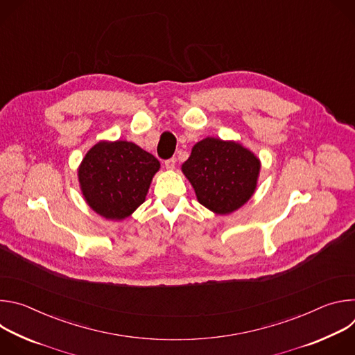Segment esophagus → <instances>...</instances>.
I'll return each instance as SVG.
<instances>
[{"label":"esophagus","instance_id":"34e87169","mask_svg":"<svg viewBox=\"0 0 355 355\" xmlns=\"http://www.w3.org/2000/svg\"><path fill=\"white\" fill-rule=\"evenodd\" d=\"M164 164H166V168H167V170H174V168H175V159L171 157V159L166 160Z\"/></svg>","mask_w":355,"mask_h":355}]
</instances>
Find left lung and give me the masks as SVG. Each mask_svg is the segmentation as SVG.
<instances>
[{"instance_id":"obj_1","label":"left lung","mask_w":355,"mask_h":355,"mask_svg":"<svg viewBox=\"0 0 355 355\" xmlns=\"http://www.w3.org/2000/svg\"><path fill=\"white\" fill-rule=\"evenodd\" d=\"M260 168L252 151L218 137L198 141L181 167L199 204L218 215L232 214L245 204L257 188Z\"/></svg>"}]
</instances>
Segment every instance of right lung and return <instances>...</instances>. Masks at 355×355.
<instances>
[{
	"instance_id": "1",
	"label": "right lung",
	"mask_w": 355,
	"mask_h": 355,
	"mask_svg": "<svg viewBox=\"0 0 355 355\" xmlns=\"http://www.w3.org/2000/svg\"><path fill=\"white\" fill-rule=\"evenodd\" d=\"M160 162L126 140L98 141L78 167V181L88 207L105 219L130 216L146 199Z\"/></svg>"
}]
</instances>
